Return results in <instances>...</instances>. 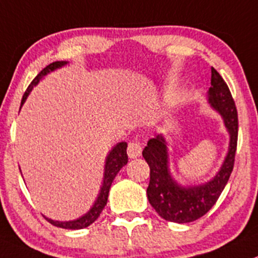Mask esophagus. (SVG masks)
<instances>
[{"mask_svg": "<svg viewBox=\"0 0 258 258\" xmlns=\"http://www.w3.org/2000/svg\"><path fill=\"white\" fill-rule=\"evenodd\" d=\"M142 152V145L140 144L139 141H131L127 146V154L131 159H135V157H139Z\"/></svg>", "mask_w": 258, "mask_h": 258, "instance_id": "1", "label": "esophagus"}]
</instances>
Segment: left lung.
Listing matches in <instances>:
<instances>
[{"mask_svg":"<svg viewBox=\"0 0 258 258\" xmlns=\"http://www.w3.org/2000/svg\"><path fill=\"white\" fill-rule=\"evenodd\" d=\"M211 83L209 102L223 116L224 123L231 135L228 155L222 165L221 171L212 181L199 186H179L169 174L166 142L161 135L149 140L147 146L142 151V156L150 166L147 199L161 218L175 223L192 222L208 213L218 201L234 166L238 140L236 103L227 83L214 68H212Z\"/></svg>","mask_w":258,"mask_h":258,"instance_id":"obj_1","label":"left lung"}]
</instances>
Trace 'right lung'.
Listing matches in <instances>:
<instances>
[{
	"mask_svg": "<svg viewBox=\"0 0 258 258\" xmlns=\"http://www.w3.org/2000/svg\"><path fill=\"white\" fill-rule=\"evenodd\" d=\"M64 64H67V62L54 61L51 62V64H49V66L45 67V68L42 69V71L40 72L34 79H32L30 86L27 87V89L25 91L24 96H22V99H21V106L25 102V99L27 98L30 92H31V89L34 88V86H36V84L39 83V81L45 76V74L54 71V69L59 68V67L64 66ZM126 149H127L126 142H119L118 145H116V146L113 147V150H112V151L109 152L108 156H107L106 166H104L103 185H102L101 192H99V196L98 198H97L94 206L92 207V209L86 214V216H83L79 219H76V221H69V222H57V221H52V219H49V218H45V219H46L49 223H51L52 226L59 227V228H66V229H82L91 226V224L98 218L99 214L102 213L103 208L106 207L107 199H108L109 187H111L112 181H113V179L116 177L117 172H118L119 170H121V167L124 166V165L127 164V161H128V156H127Z\"/></svg>",
	"mask_w": 258,
	"mask_h": 258,
	"instance_id": "add662e5",
	"label": "right lung"
}]
</instances>
